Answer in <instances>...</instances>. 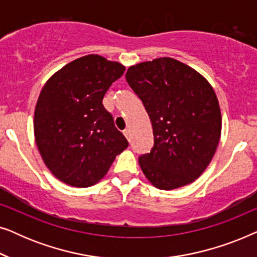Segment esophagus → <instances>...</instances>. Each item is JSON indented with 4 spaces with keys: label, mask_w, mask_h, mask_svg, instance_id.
Returning a JSON list of instances; mask_svg holds the SVG:
<instances>
[{
    "label": "esophagus",
    "mask_w": 257,
    "mask_h": 257,
    "mask_svg": "<svg viewBox=\"0 0 257 257\" xmlns=\"http://www.w3.org/2000/svg\"><path fill=\"white\" fill-rule=\"evenodd\" d=\"M122 133H124V136L130 140V135H131V133H130V130L126 128V130H124V132H122Z\"/></svg>",
    "instance_id": "34e87169"
}]
</instances>
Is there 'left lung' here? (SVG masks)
Segmentation results:
<instances>
[{"label":"left lung","instance_id":"obj_1","mask_svg":"<svg viewBox=\"0 0 257 257\" xmlns=\"http://www.w3.org/2000/svg\"><path fill=\"white\" fill-rule=\"evenodd\" d=\"M125 77L153 127V147L139 157L144 174L166 191L191 184L208 166L220 140L213 87L194 69L168 57L133 65Z\"/></svg>","mask_w":257,"mask_h":257}]
</instances>
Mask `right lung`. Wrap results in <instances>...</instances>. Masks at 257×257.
<instances>
[{
	"instance_id": "1",
	"label": "right lung",
	"mask_w": 257,
	"mask_h": 257,
	"mask_svg": "<svg viewBox=\"0 0 257 257\" xmlns=\"http://www.w3.org/2000/svg\"><path fill=\"white\" fill-rule=\"evenodd\" d=\"M124 71L120 63L87 55L66 64L42 89L35 139L44 164L65 184H97L128 146L103 105L106 91Z\"/></svg>"
}]
</instances>
